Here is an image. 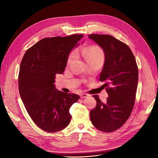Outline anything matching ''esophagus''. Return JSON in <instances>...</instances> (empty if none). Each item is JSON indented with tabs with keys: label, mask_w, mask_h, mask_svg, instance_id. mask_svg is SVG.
Masks as SVG:
<instances>
[{
	"label": "esophagus",
	"mask_w": 158,
	"mask_h": 158,
	"mask_svg": "<svg viewBox=\"0 0 158 158\" xmlns=\"http://www.w3.org/2000/svg\"><path fill=\"white\" fill-rule=\"evenodd\" d=\"M80 97L81 98H87L89 97V95L87 94H81L80 95Z\"/></svg>",
	"instance_id": "esophagus-1"
}]
</instances>
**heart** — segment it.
Returning a JSON list of instances; mask_svg holds the SVG:
<instances>
[{"mask_svg": "<svg viewBox=\"0 0 158 158\" xmlns=\"http://www.w3.org/2000/svg\"><path fill=\"white\" fill-rule=\"evenodd\" d=\"M79 53L85 57V59L88 63L101 61L104 63V53L102 49L98 46H92L88 48H81L79 50ZM76 52L72 51L69 56L67 59V63H71L76 59Z\"/></svg>", "mask_w": 158, "mask_h": 158, "instance_id": "obj_1", "label": "heart"}]
</instances>
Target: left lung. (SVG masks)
I'll return each mask as SVG.
<instances>
[{
  "label": "left lung",
  "mask_w": 158,
  "mask_h": 158,
  "mask_svg": "<svg viewBox=\"0 0 158 158\" xmlns=\"http://www.w3.org/2000/svg\"><path fill=\"white\" fill-rule=\"evenodd\" d=\"M88 37L103 49L105 63L100 81H105L109 97L103 103L98 95L95 108L90 111V120L98 130L111 132L127 120L135 103L138 68L130 48L109 35H89Z\"/></svg>",
  "instance_id": "obj_1"
}]
</instances>
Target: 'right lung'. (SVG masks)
Returning a JSON list of instances; mask_svg holds the SVG:
<instances>
[{
  "mask_svg": "<svg viewBox=\"0 0 158 158\" xmlns=\"http://www.w3.org/2000/svg\"><path fill=\"white\" fill-rule=\"evenodd\" d=\"M83 35L45 38L25 53L19 75V93L30 117L48 132L66 128L69 110L79 96L55 88L56 75L64 72L68 56Z\"/></svg>",
  "mask_w": 158,
  "mask_h": 158,
  "instance_id": "add662e5",
  "label": "right lung"
}]
</instances>
